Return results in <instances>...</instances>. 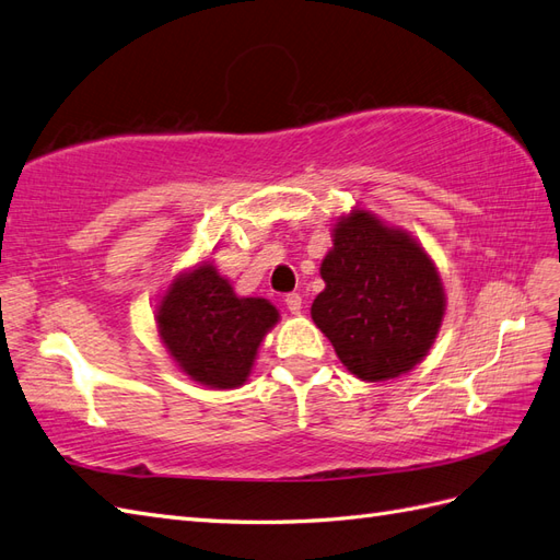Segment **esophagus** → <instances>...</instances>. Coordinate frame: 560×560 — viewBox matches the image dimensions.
I'll list each match as a JSON object with an SVG mask.
<instances>
[{
	"mask_svg": "<svg viewBox=\"0 0 560 560\" xmlns=\"http://www.w3.org/2000/svg\"><path fill=\"white\" fill-rule=\"evenodd\" d=\"M283 303H285V307H289L293 315H301V310H303V298H301V293H289L283 298Z\"/></svg>",
	"mask_w": 560,
	"mask_h": 560,
	"instance_id": "1",
	"label": "esophagus"
}]
</instances>
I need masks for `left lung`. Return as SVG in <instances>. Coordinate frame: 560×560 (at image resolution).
I'll list each match as a JSON object with an SVG mask.
<instances>
[{"instance_id": "left-lung-1", "label": "left lung", "mask_w": 560, "mask_h": 560, "mask_svg": "<svg viewBox=\"0 0 560 560\" xmlns=\"http://www.w3.org/2000/svg\"><path fill=\"white\" fill-rule=\"evenodd\" d=\"M319 271L327 289L312 303V319L350 374L386 382L427 355L446 301L436 267L408 233L350 212Z\"/></svg>"}]
</instances>
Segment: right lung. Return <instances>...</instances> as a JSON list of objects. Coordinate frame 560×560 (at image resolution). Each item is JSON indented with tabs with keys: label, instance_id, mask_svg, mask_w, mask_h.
I'll use <instances>...</instances> for the list:
<instances>
[{
	"label": "right lung",
	"instance_id": "obj_1",
	"mask_svg": "<svg viewBox=\"0 0 560 560\" xmlns=\"http://www.w3.org/2000/svg\"><path fill=\"white\" fill-rule=\"evenodd\" d=\"M279 322L265 298H238L205 262L168 285L158 310L160 336L178 368L212 388L248 380L259 341Z\"/></svg>",
	"mask_w": 560,
	"mask_h": 560
}]
</instances>
